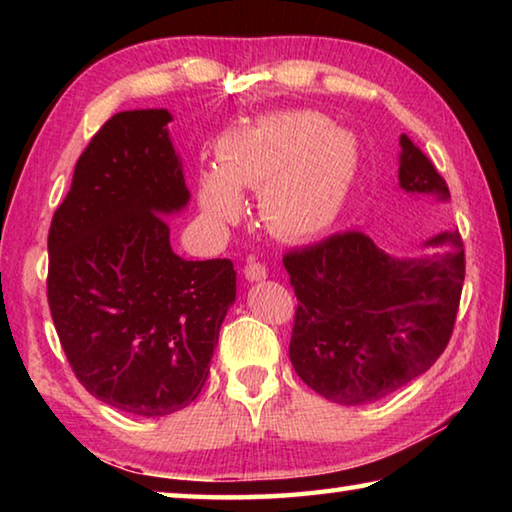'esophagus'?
<instances>
[{
	"label": "esophagus",
	"instance_id": "1",
	"mask_svg": "<svg viewBox=\"0 0 512 512\" xmlns=\"http://www.w3.org/2000/svg\"><path fill=\"white\" fill-rule=\"evenodd\" d=\"M244 275H246L248 282H259V280H266L268 271H266L264 264L253 262V259H250V262H248L246 268H244Z\"/></svg>",
	"mask_w": 512,
	"mask_h": 512
}]
</instances>
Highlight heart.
Wrapping results in <instances>:
<instances>
[{
	"label": "heart",
	"mask_w": 512,
	"mask_h": 512,
	"mask_svg": "<svg viewBox=\"0 0 512 512\" xmlns=\"http://www.w3.org/2000/svg\"><path fill=\"white\" fill-rule=\"evenodd\" d=\"M359 162L357 137L320 112H275L221 137L219 171L198 178V203L212 221L235 225L244 216L239 189H253L268 228L307 239L339 219Z\"/></svg>",
	"instance_id": "1"
}]
</instances>
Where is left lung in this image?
<instances>
[{"instance_id":"1","label":"left lung","mask_w":512,"mask_h":512,"mask_svg":"<svg viewBox=\"0 0 512 512\" xmlns=\"http://www.w3.org/2000/svg\"><path fill=\"white\" fill-rule=\"evenodd\" d=\"M400 187L449 201L445 178L400 137ZM420 257H391L350 230L284 255L296 291L289 357L325 400H381L427 372L445 352L465 280L463 239L440 232Z\"/></svg>"}]
</instances>
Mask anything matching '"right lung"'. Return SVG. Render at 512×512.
Listing matches in <instances>:
<instances>
[{
    "label": "right lung",
    "mask_w": 512,
    "mask_h": 512,
    "mask_svg": "<svg viewBox=\"0 0 512 512\" xmlns=\"http://www.w3.org/2000/svg\"><path fill=\"white\" fill-rule=\"evenodd\" d=\"M169 110L110 117L51 219L47 300L76 379L103 404L160 418L192 404L237 296L230 259L189 262L167 216L189 203Z\"/></svg>",
    "instance_id": "obj_1"
}]
</instances>
